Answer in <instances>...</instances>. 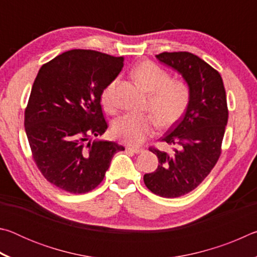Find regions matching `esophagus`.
Masks as SVG:
<instances>
[{"mask_svg":"<svg viewBox=\"0 0 257 257\" xmlns=\"http://www.w3.org/2000/svg\"><path fill=\"white\" fill-rule=\"evenodd\" d=\"M127 149L129 150V151H132V152H134V153H136V154H138V153H142L143 151V149H141V147H132V146H129V147H127Z\"/></svg>","mask_w":257,"mask_h":257,"instance_id":"34e87169","label":"esophagus"}]
</instances>
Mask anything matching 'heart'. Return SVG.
I'll return each mask as SVG.
<instances>
[{"mask_svg": "<svg viewBox=\"0 0 257 257\" xmlns=\"http://www.w3.org/2000/svg\"><path fill=\"white\" fill-rule=\"evenodd\" d=\"M133 76L147 93L146 108L152 113H125L113 123V135L129 145H139L154 133L156 119L163 127L176 123L190 102V87L182 79H171L170 73L151 61H143L133 69ZM113 79L104 87L101 102L108 112L116 108Z\"/></svg>", "mask_w": 257, "mask_h": 257, "instance_id": "obj_1", "label": "heart"}]
</instances>
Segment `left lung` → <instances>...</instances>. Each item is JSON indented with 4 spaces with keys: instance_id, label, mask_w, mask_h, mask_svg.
Masks as SVG:
<instances>
[{
    "instance_id": "left-lung-1",
    "label": "left lung",
    "mask_w": 257,
    "mask_h": 257,
    "mask_svg": "<svg viewBox=\"0 0 257 257\" xmlns=\"http://www.w3.org/2000/svg\"><path fill=\"white\" fill-rule=\"evenodd\" d=\"M156 58L181 73L191 93L184 116L161 139L177 149L169 154L150 147L158 156L159 167L144 176L152 193L175 198L196 188L219 160L228 122L227 96L220 73L197 55L163 52Z\"/></svg>"
}]
</instances>
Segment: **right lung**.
Instances as JSON below:
<instances>
[{"mask_svg": "<svg viewBox=\"0 0 257 257\" xmlns=\"http://www.w3.org/2000/svg\"><path fill=\"white\" fill-rule=\"evenodd\" d=\"M123 58L71 50L43 64L34 81L25 129L33 159L52 185L86 194L101 184L111 160L124 147L94 141L107 129L101 93L115 79Z\"/></svg>", "mask_w": 257, "mask_h": 257, "instance_id": "right-lung-1", "label": "right lung"}]
</instances>
